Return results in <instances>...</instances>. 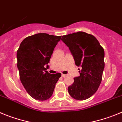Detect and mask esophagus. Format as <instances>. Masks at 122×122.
<instances>
[{"label": "esophagus", "mask_w": 122, "mask_h": 122, "mask_svg": "<svg viewBox=\"0 0 122 122\" xmlns=\"http://www.w3.org/2000/svg\"><path fill=\"white\" fill-rule=\"evenodd\" d=\"M62 77H66V76H67V75H65V74H63V73H62Z\"/></svg>", "instance_id": "1"}]
</instances>
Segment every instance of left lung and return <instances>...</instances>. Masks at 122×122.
Wrapping results in <instances>:
<instances>
[{"mask_svg": "<svg viewBox=\"0 0 122 122\" xmlns=\"http://www.w3.org/2000/svg\"><path fill=\"white\" fill-rule=\"evenodd\" d=\"M61 40L71 50L76 66L81 67L80 76L74 78L68 92L75 100L87 99L96 92L102 82L105 68L103 48L95 36L83 31L62 36Z\"/></svg>", "mask_w": 122, "mask_h": 122, "instance_id": "left-lung-1", "label": "left lung"}]
</instances>
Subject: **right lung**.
<instances>
[{
    "label": "right lung",
    "mask_w": 122,
    "mask_h": 122,
    "mask_svg": "<svg viewBox=\"0 0 122 122\" xmlns=\"http://www.w3.org/2000/svg\"><path fill=\"white\" fill-rule=\"evenodd\" d=\"M61 36L38 33L28 36L17 51V68L22 84L28 94L36 100L49 99L61 74L49 73L47 67Z\"/></svg>",
    "instance_id": "obj_1"
}]
</instances>
